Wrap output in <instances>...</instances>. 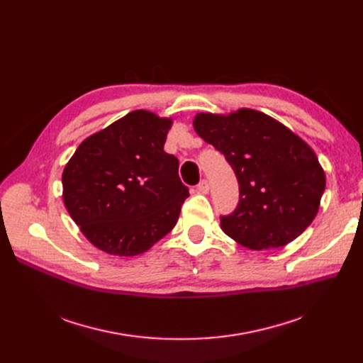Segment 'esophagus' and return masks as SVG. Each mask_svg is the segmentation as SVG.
<instances>
[{
    "label": "esophagus",
    "mask_w": 363,
    "mask_h": 363,
    "mask_svg": "<svg viewBox=\"0 0 363 363\" xmlns=\"http://www.w3.org/2000/svg\"><path fill=\"white\" fill-rule=\"evenodd\" d=\"M197 191L201 193V194H207L208 193V182H207V179H203V181L199 182Z\"/></svg>",
    "instance_id": "34e87169"
}]
</instances>
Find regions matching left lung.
<instances>
[{"mask_svg":"<svg viewBox=\"0 0 363 363\" xmlns=\"http://www.w3.org/2000/svg\"><path fill=\"white\" fill-rule=\"evenodd\" d=\"M199 135L225 156L240 185L237 208L220 216L222 231L252 250L278 249L315 219L325 174L315 151L262 111L199 113Z\"/></svg>","mask_w":363,"mask_h":363,"instance_id":"1","label":"left lung"}]
</instances>
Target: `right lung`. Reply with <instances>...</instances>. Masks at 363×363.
<instances>
[{"label":"right lung","instance_id":"1","mask_svg":"<svg viewBox=\"0 0 363 363\" xmlns=\"http://www.w3.org/2000/svg\"><path fill=\"white\" fill-rule=\"evenodd\" d=\"M172 119L135 110L81 143L63 170V201L97 249L137 256L178 222L189 196L163 150Z\"/></svg>","mask_w":363,"mask_h":363}]
</instances>
